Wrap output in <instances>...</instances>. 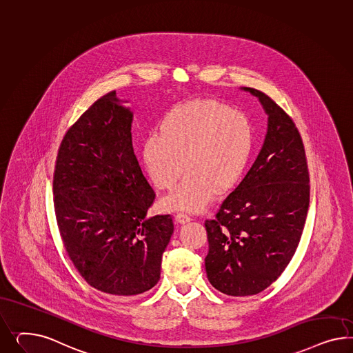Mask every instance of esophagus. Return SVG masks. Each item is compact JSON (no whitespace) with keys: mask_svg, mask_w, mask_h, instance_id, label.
Returning a JSON list of instances; mask_svg holds the SVG:
<instances>
[{"mask_svg":"<svg viewBox=\"0 0 353 353\" xmlns=\"http://www.w3.org/2000/svg\"><path fill=\"white\" fill-rule=\"evenodd\" d=\"M191 216H189L188 213H183V212H181V213H177V216H176V221L179 222V223H186V222H190L191 221Z\"/></svg>","mask_w":353,"mask_h":353,"instance_id":"obj_1","label":"esophagus"}]
</instances>
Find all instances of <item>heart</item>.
Masks as SVG:
<instances>
[{
  "mask_svg": "<svg viewBox=\"0 0 353 353\" xmlns=\"http://www.w3.org/2000/svg\"><path fill=\"white\" fill-rule=\"evenodd\" d=\"M162 134L143 143V159L152 182L163 190L176 186L164 204L172 210H201L216 188L225 191L238 182L253 148L248 117L217 101H192L164 117Z\"/></svg>",
  "mask_w": 353,
  "mask_h": 353,
  "instance_id": "heart-1",
  "label": "heart"
}]
</instances>
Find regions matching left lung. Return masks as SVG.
Wrapping results in <instances>:
<instances>
[{"label":"left lung","instance_id":"obj_1","mask_svg":"<svg viewBox=\"0 0 353 353\" xmlns=\"http://www.w3.org/2000/svg\"><path fill=\"white\" fill-rule=\"evenodd\" d=\"M243 90L257 96L268 115L265 143L216 217L204 223L207 276L232 296H254L276 281L296 253L310 205L305 146L293 119L266 94Z\"/></svg>","mask_w":353,"mask_h":353}]
</instances>
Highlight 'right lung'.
<instances>
[{"instance_id": "right-lung-1", "label": "right lung", "mask_w": 353, "mask_h": 353, "mask_svg": "<svg viewBox=\"0 0 353 353\" xmlns=\"http://www.w3.org/2000/svg\"><path fill=\"white\" fill-rule=\"evenodd\" d=\"M132 112L115 91L67 131L54 172V205L68 257L97 290L141 294L161 279L171 214L148 216L155 192L132 146Z\"/></svg>"}]
</instances>
